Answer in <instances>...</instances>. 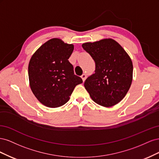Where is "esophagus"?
Returning <instances> with one entry per match:
<instances>
[{"label":"esophagus","mask_w":159,"mask_h":159,"mask_svg":"<svg viewBox=\"0 0 159 159\" xmlns=\"http://www.w3.org/2000/svg\"><path fill=\"white\" fill-rule=\"evenodd\" d=\"M86 77H87V75H86V74H83L82 75H81V79L83 80V81H85V80L86 79Z\"/></svg>","instance_id":"esophagus-1"}]
</instances>
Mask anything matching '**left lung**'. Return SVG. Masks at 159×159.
<instances>
[{"instance_id": "1", "label": "left lung", "mask_w": 159, "mask_h": 159, "mask_svg": "<svg viewBox=\"0 0 159 159\" xmlns=\"http://www.w3.org/2000/svg\"><path fill=\"white\" fill-rule=\"evenodd\" d=\"M95 64V73L85 80L84 86L94 102L111 107L124 98L131 87L133 64L118 43L104 39L82 44Z\"/></svg>"}]
</instances>
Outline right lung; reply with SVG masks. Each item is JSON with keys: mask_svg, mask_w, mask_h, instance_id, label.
Returning a JSON list of instances; mask_svg holds the SVG:
<instances>
[{"mask_svg": "<svg viewBox=\"0 0 159 159\" xmlns=\"http://www.w3.org/2000/svg\"><path fill=\"white\" fill-rule=\"evenodd\" d=\"M74 46L53 38L40 46L28 65V77L32 92L48 107H58L68 102L75 86L83 82L74 74L68 59Z\"/></svg>", "mask_w": 159, "mask_h": 159, "instance_id": "add662e5", "label": "right lung"}]
</instances>
